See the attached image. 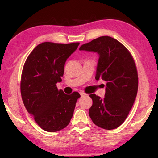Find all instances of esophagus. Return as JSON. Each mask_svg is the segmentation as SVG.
<instances>
[{
	"label": "esophagus",
	"instance_id": "34e87169",
	"mask_svg": "<svg viewBox=\"0 0 158 158\" xmlns=\"http://www.w3.org/2000/svg\"><path fill=\"white\" fill-rule=\"evenodd\" d=\"M80 95H81V97H84V96H85V95H86V94H85V93L84 92H83V91H81V92H80Z\"/></svg>",
	"mask_w": 158,
	"mask_h": 158
}]
</instances>
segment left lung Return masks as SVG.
Wrapping results in <instances>:
<instances>
[{
    "label": "left lung",
    "instance_id": "obj_1",
    "mask_svg": "<svg viewBox=\"0 0 158 158\" xmlns=\"http://www.w3.org/2000/svg\"><path fill=\"white\" fill-rule=\"evenodd\" d=\"M79 50L98 53L95 79L106 81L105 98L90 95L93 100L90 118L103 129H116L126 119L137 94L138 74L132 55L121 42L109 36L82 44Z\"/></svg>",
    "mask_w": 158,
    "mask_h": 158
}]
</instances>
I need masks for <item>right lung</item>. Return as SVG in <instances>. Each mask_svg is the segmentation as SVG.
<instances>
[{
	"mask_svg": "<svg viewBox=\"0 0 158 158\" xmlns=\"http://www.w3.org/2000/svg\"><path fill=\"white\" fill-rule=\"evenodd\" d=\"M79 42L58 44L42 42L26 59L21 81V93L26 109L42 130L57 132L69 123L73 116L78 92L67 95L58 90L68 58Z\"/></svg>",
	"mask_w": 158,
	"mask_h": 158,
	"instance_id": "right-lung-1",
	"label": "right lung"
}]
</instances>
